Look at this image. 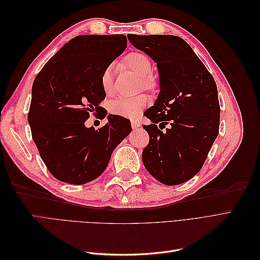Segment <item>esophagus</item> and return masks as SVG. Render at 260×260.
<instances>
[{"label": "esophagus", "mask_w": 260, "mask_h": 260, "mask_svg": "<svg viewBox=\"0 0 260 260\" xmlns=\"http://www.w3.org/2000/svg\"><path fill=\"white\" fill-rule=\"evenodd\" d=\"M131 125H132V129H138V128H140L141 127V123L139 122V121H137V120H133L132 122H131Z\"/></svg>", "instance_id": "obj_1"}]
</instances>
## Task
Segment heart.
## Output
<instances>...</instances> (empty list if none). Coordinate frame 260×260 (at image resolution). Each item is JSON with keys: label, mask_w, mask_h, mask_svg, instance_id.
<instances>
[{"label": "heart", "mask_w": 260, "mask_h": 260, "mask_svg": "<svg viewBox=\"0 0 260 260\" xmlns=\"http://www.w3.org/2000/svg\"><path fill=\"white\" fill-rule=\"evenodd\" d=\"M125 64L133 73L141 77L143 88L148 91H155L157 89L156 78L152 75L153 62L146 54L142 52H132L125 57ZM102 88L109 93L113 85V66H108L104 69L101 76ZM147 105V99L144 95L124 96L120 95L114 99L108 105V109L113 115L124 118H135L143 111Z\"/></svg>", "instance_id": "heart-1"}]
</instances>
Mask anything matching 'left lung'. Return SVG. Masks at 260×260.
<instances>
[{"instance_id": "8db88e82", "label": "left lung", "mask_w": 260, "mask_h": 260, "mask_svg": "<svg viewBox=\"0 0 260 260\" xmlns=\"http://www.w3.org/2000/svg\"><path fill=\"white\" fill-rule=\"evenodd\" d=\"M128 39L156 62L159 74L160 92L144 113L152 122L143 125L149 136L143 164L160 183L181 184L201 170L218 137L216 82L182 38L130 35Z\"/></svg>"}]
</instances>
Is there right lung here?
<instances>
[{"mask_svg":"<svg viewBox=\"0 0 260 260\" xmlns=\"http://www.w3.org/2000/svg\"><path fill=\"white\" fill-rule=\"evenodd\" d=\"M127 37L77 36L51 57L36 77L28 114L31 135L46 168L62 182L84 184L103 174L115 147L131 132L130 120L108 115L86 128L106 93L101 76L127 48Z\"/></svg>","mask_w":260,"mask_h":260,"instance_id":"obj_1","label":"right lung"}]
</instances>
